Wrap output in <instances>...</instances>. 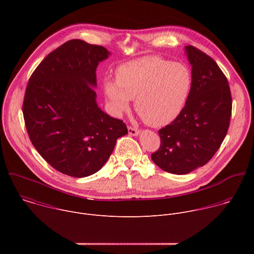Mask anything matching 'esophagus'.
Masks as SVG:
<instances>
[{"label":"esophagus","mask_w":254,"mask_h":254,"mask_svg":"<svg viewBox=\"0 0 254 254\" xmlns=\"http://www.w3.org/2000/svg\"><path fill=\"white\" fill-rule=\"evenodd\" d=\"M128 133H129L130 135H133V136H135V135H137V134L139 133V130H138L137 128H135V127H128Z\"/></svg>","instance_id":"obj_1"}]
</instances>
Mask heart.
<instances>
[{"label": "heart", "mask_w": 254, "mask_h": 254, "mask_svg": "<svg viewBox=\"0 0 254 254\" xmlns=\"http://www.w3.org/2000/svg\"><path fill=\"white\" fill-rule=\"evenodd\" d=\"M192 89V74L183 63L143 56L119 66L116 80L106 79L103 90L111 112L120 117L131 99L148 126L165 127L182 113Z\"/></svg>", "instance_id": "b5f03b06"}]
</instances>
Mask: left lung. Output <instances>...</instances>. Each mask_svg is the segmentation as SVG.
<instances>
[{
    "label": "left lung",
    "mask_w": 254,
    "mask_h": 254,
    "mask_svg": "<svg viewBox=\"0 0 254 254\" xmlns=\"http://www.w3.org/2000/svg\"><path fill=\"white\" fill-rule=\"evenodd\" d=\"M192 67V89L179 117L159 130L161 147L151 157L162 170L185 175L207 164L227 133L232 99L227 78L217 63L185 46Z\"/></svg>",
    "instance_id": "left-lung-1"
}]
</instances>
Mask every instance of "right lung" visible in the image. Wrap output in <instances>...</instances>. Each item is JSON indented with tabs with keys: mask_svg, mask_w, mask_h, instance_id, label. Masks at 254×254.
Segmentation results:
<instances>
[{
	"mask_svg": "<svg viewBox=\"0 0 254 254\" xmlns=\"http://www.w3.org/2000/svg\"><path fill=\"white\" fill-rule=\"evenodd\" d=\"M111 52L70 40L48 54L28 82L23 115L41 157L62 174L83 178L99 171L127 133L123 121L96 102V68Z\"/></svg>",
	"mask_w": 254,
	"mask_h": 254,
	"instance_id": "right-lung-1",
	"label": "right lung"
}]
</instances>
